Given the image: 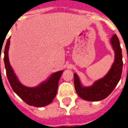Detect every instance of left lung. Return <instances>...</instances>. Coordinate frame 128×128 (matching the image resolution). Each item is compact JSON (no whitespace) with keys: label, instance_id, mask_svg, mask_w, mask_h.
<instances>
[{"label":"left lung","instance_id":"1","mask_svg":"<svg viewBox=\"0 0 128 128\" xmlns=\"http://www.w3.org/2000/svg\"><path fill=\"white\" fill-rule=\"evenodd\" d=\"M110 43L114 51V60L106 75L94 82L92 86H84L76 73H74L75 90L82 99L89 102H98L106 99L113 91L121 77L123 61L122 50L116 35H113Z\"/></svg>","mask_w":128,"mask_h":128}]
</instances>
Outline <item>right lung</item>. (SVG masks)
<instances>
[{
  "mask_svg": "<svg viewBox=\"0 0 128 128\" xmlns=\"http://www.w3.org/2000/svg\"><path fill=\"white\" fill-rule=\"evenodd\" d=\"M10 44V38L7 40L4 47V62L7 79L13 90L29 106L40 108L50 104L56 96L59 80L63 70H60L51 74L46 80L44 81L36 87L24 86L18 80L10 63L8 56Z\"/></svg>",
  "mask_w": 128,
  "mask_h": 128,
  "instance_id": "1",
  "label": "right lung"
}]
</instances>
